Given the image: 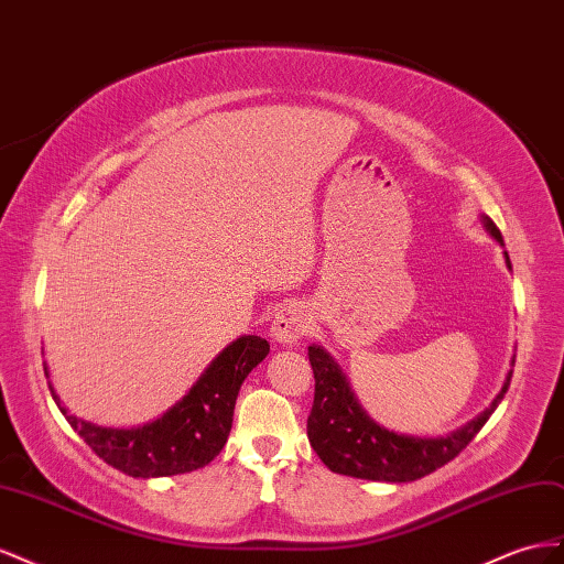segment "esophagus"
I'll return each instance as SVG.
<instances>
[{
  "instance_id": "esophagus-1",
  "label": "esophagus",
  "mask_w": 564,
  "mask_h": 564,
  "mask_svg": "<svg viewBox=\"0 0 564 564\" xmlns=\"http://www.w3.org/2000/svg\"><path fill=\"white\" fill-rule=\"evenodd\" d=\"M310 328H312V321H310V314L304 312V307H300V304H285V307H281L276 316H273L271 335L276 343L293 347L310 333Z\"/></svg>"
}]
</instances>
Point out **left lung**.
Returning <instances> with one entry per match:
<instances>
[{
	"label": "left lung",
	"mask_w": 564,
	"mask_h": 564,
	"mask_svg": "<svg viewBox=\"0 0 564 564\" xmlns=\"http://www.w3.org/2000/svg\"><path fill=\"white\" fill-rule=\"evenodd\" d=\"M481 221L503 246L501 231H498L496 224L489 217H481ZM503 254L510 269V257L508 252ZM307 357L316 380L314 406L307 417L310 444L318 458L328 465V470L373 481H413L454 460L475 440V434L485 427L496 406L501 404L512 378L510 371L491 406L473 417L468 425L446 434V437H409V434H397L380 427L366 415L340 366L333 361L324 347L312 345Z\"/></svg>",
	"instance_id": "8db88e82"
}]
</instances>
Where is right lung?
<instances>
[{
  "label": "right lung",
  "instance_id": "obj_1",
  "mask_svg": "<svg viewBox=\"0 0 564 564\" xmlns=\"http://www.w3.org/2000/svg\"><path fill=\"white\" fill-rule=\"evenodd\" d=\"M267 354L269 343L264 337H238L217 354L188 394L176 401L165 415L130 430L79 421L66 406H61L52 384L50 390L70 427L96 456L116 470L143 479L184 475L205 468L227 444L240 384Z\"/></svg>",
  "mask_w": 564,
  "mask_h": 564
}]
</instances>
